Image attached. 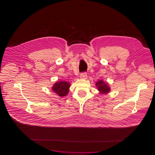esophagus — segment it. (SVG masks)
Wrapping results in <instances>:
<instances>
[{"label":"esophagus","mask_w":155,"mask_h":155,"mask_svg":"<svg viewBox=\"0 0 155 155\" xmlns=\"http://www.w3.org/2000/svg\"><path fill=\"white\" fill-rule=\"evenodd\" d=\"M80 78L83 79H86L87 78V73L86 72H83L80 74Z\"/></svg>","instance_id":"1"}]
</instances>
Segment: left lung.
Here are the masks:
<instances>
[{
	"label": "left lung",
	"instance_id": "left-lung-1",
	"mask_svg": "<svg viewBox=\"0 0 155 155\" xmlns=\"http://www.w3.org/2000/svg\"><path fill=\"white\" fill-rule=\"evenodd\" d=\"M96 85L97 87V90L102 94H106L110 91V87L108 86L107 84L102 80H99L97 81Z\"/></svg>",
	"mask_w": 155,
	"mask_h": 155
}]
</instances>
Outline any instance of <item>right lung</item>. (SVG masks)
I'll return each mask as SVG.
<instances>
[{
    "label": "right lung",
    "instance_id": "obj_1",
    "mask_svg": "<svg viewBox=\"0 0 155 155\" xmlns=\"http://www.w3.org/2000/svg\"><path fill=\"white\" fill-rule=\"evenodd\" d=\"M70 83L65 81H60L56 83L52 87L53 91L59 96H65L68 94Z\"/></svg>",
    "mask_w": 155,
    "mask_h": 155
}]
</instances>
